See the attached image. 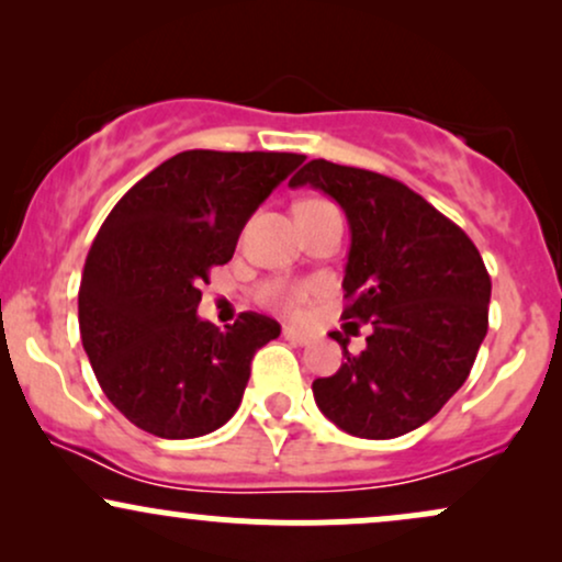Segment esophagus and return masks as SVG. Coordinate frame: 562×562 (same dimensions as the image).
Wrapping results in <instances>:
<instances>
[{"instance_id":"esophagus-1","label":"esophagus","mask_w":562,"mask_h":562,"mask_svg":"<svg viewBox=\"0 0 562 562\" xmlns=\"http://www.w3.org/2000/svg\"><path fill=\"white\" fill-rule=\"evenodd\" d=\"M282 335H285V340H290V344H295V346H308L314 340L312 335L303 333V330H295V327H285Z\"/></svg>"}]
</instances>
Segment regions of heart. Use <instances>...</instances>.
<instances>
[{
    "instance_id": "1",
    "label": "heart",
    "mask_w": 562,
    "mask_h": 562,
    "mask_svg": "<svg viewBox=\"0 0 562 562\" xmlns=\"http://www.w3.org/2000/svg\"><path fill=\"white\" fill-rule=\"evenodd\" d=\"M263 299L269 303H274V306L285 308V312H299L301 303H303V293L293 288H285V285H269L263 290Z\"/></svg>"
}]
</instances>
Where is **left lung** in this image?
I'll list each match as a JSON object with an SVG mask.
<instances>
[{
  "label": "left lung",
  "mask_w": 562,
  "mask_h": 562,
  "mask_svg": "<svg viewBox=\"0 0 562 562\" xmlns=\"http://www.w3.org/2000/svg\"><path fill=\"white\" fill-rule=\"evenodd\" d=\"M312 184L346 211V330L370 327L362 353L312 383L327 420L359 438L420 428L462 389L488 330L492 277L473 240L415 190L383 173L308 160Z\"/></svg>",
  "instance_id": "8db88e82"
}]
</instances>
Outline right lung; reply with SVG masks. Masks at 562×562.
Wrapping results in <instances>:
<instances>
[{"mask_svg":"<svg viewBox=\"0 0 562 562\" xmlns=\"http://www.w3.org/2000/svg\"><path fill=\"white\" fill-rule=\"evenodd\" d=\"M303 160L184 150L139 179L102 222L83 263L79 327L97 383L128 423L158 438H195L237 412L254 353L280 325L243 312L222 333L195 314L200 285Z\"/></svg>","mask_w":562,"mask_h":562,"instance_id":"obj_1","label":"right lung"}]
</instances>
